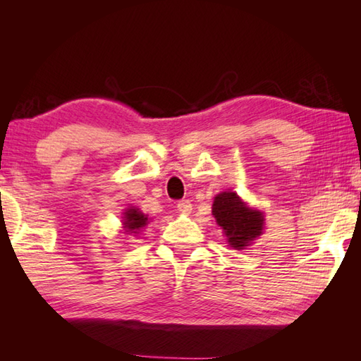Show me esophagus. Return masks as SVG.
<instances>
[{
	"mask_svg": "<svg viewBox=\"0 0 361 361\" xmlns=\"http://www.w3.org/2000/svg\"><path fill=\"white\" fill-rule=\"evenodd\" d=\"M176 208H178L181 214H190V211H192V203L189 200H181L178 202V204H176Z\"/></svg>",
	"mask_w": 361,
	"mask_h": 361,
	"instance_id": "obj_1",
	"label": "esophagus"
}]
</instances>
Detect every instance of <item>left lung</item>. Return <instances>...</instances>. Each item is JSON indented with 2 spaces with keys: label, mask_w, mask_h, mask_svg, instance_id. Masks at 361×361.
Masks as SVG:
<instances>
[{
  "label": "left lung",
  "mask_w": 361,
  "mask_h": 361,
  "mask_svg": "<svg viewBox=\"0 0 361 361\" xmlns=\"http://www.w3.org/2000/svg\"><path fill=\"white\" fill-rule=\"evenodd\" d=\"M212 216L224 229L228 243L234 250H243L262 234L264 212L252 209L231 190L214 197Z\"/></svg>",
  "instance_id": "left-lung-1"
}]
</instances>
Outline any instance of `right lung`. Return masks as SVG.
Wrapping results in <instances>:
<instances>
[{
	"mask_svg": "<svg viewBox=\"0 0 361 361\" xmlns=\"http://www.w3.org/2000/svg\"><path fill=\"white\" fill-rule=\"evenodd\" d=\"M122 228H124L126 234L133 235V234H140L141 229L149 224V219L145 214H142L137 208H127L124 212V217H122Z\"/></svg>",
	"mask_w": 361,
	"mask_h": 361,
	"instance_id": "add662e5",
	"label": "right lung"
}]
</instances>
